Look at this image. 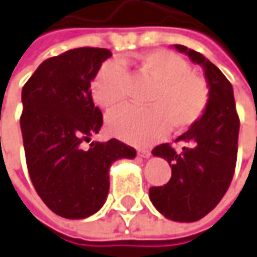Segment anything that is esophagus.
Wrapping results in <instances>:
<instances>
[{"mask_svg":"<svg viewBox=\"0 0 257 257\" xmlns=\"http://www.w3.org/2000/svg\"><path fill=\"white\" fill-rule=\"evenodd\" d=\"M138 155L143 159H149L152 156V152L149 149H138Z\"/></svg>","mask_w":257,"mask_h":257,"instance_id":"1","label":"esophagus"}]
</instances>
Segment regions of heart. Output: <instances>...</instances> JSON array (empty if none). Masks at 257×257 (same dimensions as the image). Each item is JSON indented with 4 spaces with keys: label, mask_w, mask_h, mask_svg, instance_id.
<instances>
[{
    "label": "heart",
    "mask_w": 257,
    "mask_h": 257,
    "mask_svg": "<svg viewBox=\"0 0 257 257\" xmlns=\"http://www.w3.org/2000/svg\"><path fill=\"white\" fill-rule=\"evenodd\" d=\"M126 63V62H125ZM138 71L153 81L148 108L122 106L106 118L108 131L132 145H149L172 126L181 132L193 126L208 105L207 81L190 71L188 63L167 50H152L135 59ZM128 73L121 62L108 60L92 78L91 94L101 108L111 109L125 99Z\"/></svg>",
    "instance_id": "heart-1"
}]
</instances>
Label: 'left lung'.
<instances>
[{"mask_svg":"<svg viewBox=\"0 0 257 257\" xmlns=\"http://www.w3.org/2000/svg\"><path fill=\"white\" fill-rule=\"evenodd\" d=\"M204 70L209 88L208 105L202 116L177 141L186 143L176 152L169 143L156 146L152 155L165 159L172 179L149 190L155 208L177 222H194L215 208L231 184L238 153L239 118L233 88L222 71L201 53L174 45Z\"/></svg>","mask_w":257,"mask_h":257,"instance_id":"1","label":"left lung"}]
</instances>
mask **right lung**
<instances>
[{"mask_svg":"<svg viewBox=\"0 0 257 257\" xmlns=\"http://www.w3.org/2000/svg\"><path fill=\"white\" fill-rule=\"evenodd\" d=\"M111 56L108 49H71L45 60L22 88L28 172L43 202L67 219L95 214L109 191L111 165L136 156L134 148L116 139L83 148L102 126L90 87Z\"/></svg>","mask_w":257,"mask_h":257,"instance_id":"right-lung-1","label":"right lung"}]
</instances>
